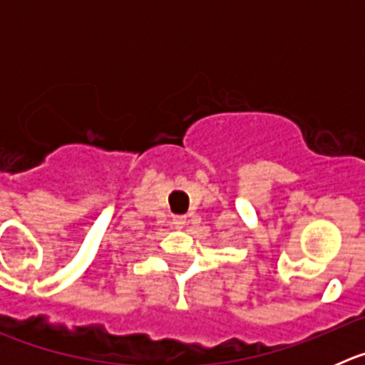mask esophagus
<instances>
[{"instance_id":"34e87169","label":"esophagus","mask_w":365,"mask_h":365,"mask_svg":"<svg viewBox=\"0 0 365 365\" xmlns=\"http://www.w3.org/2000/svg\"><path fill=\"white\" fill-rule=\"evenodd\" d=\"M186 222H188V219H186L185 215H175V217L172 219V225L175 228H185Z\"/></svg>"}]
</instances>
